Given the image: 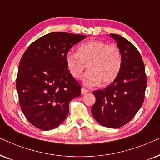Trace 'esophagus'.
<instances>
[{
  "label": "esophagus",
  "mask_w": 160,
  "mask_h": 160,
  "mask_svg": "<svg viewBox=\"0 0 160 160\" xmlns=\"http://www.w3.org/2000/svg\"><path fill=\"white\" fill-rule=\"evenodd\" d=\"M88 92H89V91L87 90V89L84 88H81V93H82V94H85V93H88Z\"/></svg>",
  "instance_id": "esophagus-1"
}]
</instances>
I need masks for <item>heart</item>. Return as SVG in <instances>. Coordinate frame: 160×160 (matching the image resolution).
Returning a JSON list of instances; mask_svg holds the SVG:
<instances>
[{
    "instance_id": "obj_1",
    "label": "heart",
    "mask_w": 160,
    "mask_h": 160,
    "mask_svg": "<svg viewBox=\"0 0 160 160\" xmlns=\"http://www.w3.org/2000/svg\"><path fill=\"white\" fill-rule=\"evenodd\" d=\"M66 64L71 75L81 78L87 68L89 70L82 78L86 86L108 85L116 78L120 71L122 57L120 49L115 44H108L99 40H91L80 44L78 52L66 55Z\"/></svg>"
}]
</instances>
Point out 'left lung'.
I'll return each mask as SVG.
<instances>
[{
	"label": "left lung",
	"instance_id": "obj_1",
	"mask_svg": "<svg viewBox=\"0 0 160 160\" xmlns=\"http://www.w3.org/2000/svg\"><path fill=\"white\" fill-rule=\"evenodd\" d=\"M110 36L117 43L122 57L120 71L104 90L93 91L96 97L91 112L96 121L108 128H118L133 118L143 103L146 74L137 48L118 34Z\"/></svg>",
	"mask_w": 160,
	"mask_h": 160
}]
</instances>
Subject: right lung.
<instances>
[{"label":"right lung","instance_id":"1","mask_svg":"<svg viewBox=\"0 0 160 160\" xmlns=\"http://www.w3.org/2000/svg\"><path fill=\"white\" fill-rule=\"evenodd\" d=\"M86 36L52 32L36 40L23 54L16 88L25 116L34 127L51 130L69 113V104L81 86L70 74L66 55Z\"/></svg>","mask_w":160,"mask_h":160}]
</instances>
